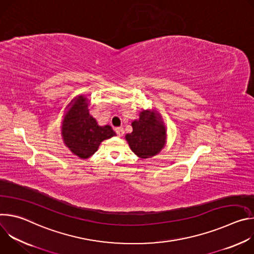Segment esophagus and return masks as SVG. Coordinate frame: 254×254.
Wrapping results in <instances>:
<instances>
[{
    "instance_id": "esophagus-1",
    "label": "esophagus",
    "mask_w": 254,
    "mask_h": 254,
    "mask_svg": "<svg viewBox=\"0 0 254 254\" xmlns=\"http://www.w3.org/2000/svg\"><path fill=\"white\" fill-rule=\"evenodd\" d=\"M116 132L118 133V135L122 136L124 133H125V130H124V127H116Z\"/></svg>"
}]
</instances>
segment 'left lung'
<instances>
[{
    "label": "left lung",
    "mask_w": 254,
    "mask_h": 254,
    "mask_svg": "<svg viewBox=\"0 0 254 254\" xmlns=\"http://www.w3.org/2000/svg\"><path fill=\"white\" fill-rule=\"evenodd\" d=\"M132 131L126 135L131 151L141 159L157 155L164 147L166 128L157 114L143 111L132 124Z\"/></svg>",
    "instance_id": "1"
}]
</instances>
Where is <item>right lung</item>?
Segmentation results:
<instances>
[{"instance_id": "right-lung-1", "label": "right lung", "mask_w": 254, "mask_h": 254, "mask_svg": "<svg viewBox=\"0 0 254 254\" xmlns=\"http://www.w3.org/2000/svg\"><path fill=\"white\" fill-rule=\"evenodd\" d=\"M87 100L78 96L65 116L62 135L69 150L81 159L93 155L102 140L116 135L111 126L99 127L89 115Z\"/></svg>"}]
</instances>
